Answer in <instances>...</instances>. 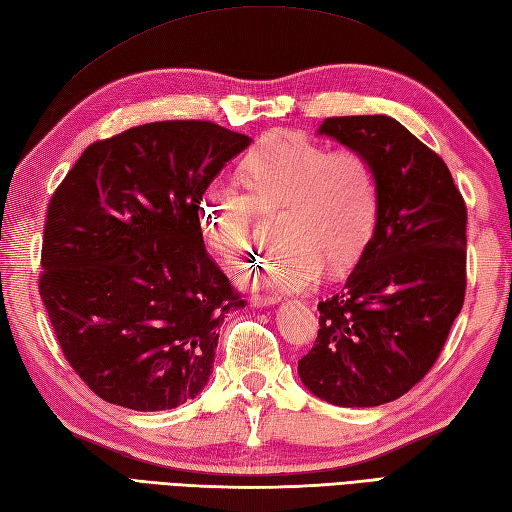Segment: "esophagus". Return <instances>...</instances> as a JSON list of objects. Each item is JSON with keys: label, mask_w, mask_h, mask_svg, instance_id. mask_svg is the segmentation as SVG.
<instances>
[{"label": "esophagus", "mask_w": 512, "mask_h": 512, "mask_svg": "<svg viewBox=\"0 0 512 512\" xmlns=\"http://www.w3.org/2000/svg\"><path fill=\"white\" fill-rule=\"evenodd\" d=\"M277 301H279L277 295H253V297H250V303H253L255 308L273 306V303H277Z\"/></svg>", "instance_id": "obj_1"}]
</instances>
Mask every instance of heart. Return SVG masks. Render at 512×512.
<instances>
[{
  "mask_svg": "<svg viewBox=\"0 0 512 512\" xmlns=\"http://www.w3.org/2000/svg\"><path fill=\"white\" fill-rule=\"evenodd\" d=\"M239 182L206 184L198 204L204 242L228 266L253 253L257 209L279 215L281 246L250 273L279 290L319 284L325 264L352 266L374 237L380 215L376 162L361 149H330L295 134H270L248 151Z\"/></svg>",
  "mask_w": 512,
  "mask_h": 512,
  "instance_id": "heart-1",
  "label": "heart"
}]
</instances>
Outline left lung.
I'll use <instances>...</instances> for the list:
<instances>
[{
	"label": "left lung",
	"mask_w": 512,
	"mask_h": 512,
	"mask_svg": "<svg viewBox=\"0 0 512 512\" xmlns=\"http://www.w3.org/2000/svg\"><path fill=\"white\" fill-rule=\"evenodd\" d=\"M319 134L376 162L380 215L341 292L319 301L299 361L314 396L378 407L436 365L466 292V204L444 160L391 116H332Z\"/></svg>",
	"instance_id": "left-lung-1"
}]
</instances>
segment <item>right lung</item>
I'll use <instances>...</instances> for the list:
<instances>
[{
    "label": "right lung",
    "instance_id": "1",
    "mask_svg": "<svg viewBox=\"0 0 512 512\" xmlns=\"http://www.w3.org/2000/svg\"><path fill=\"white\" fill-rule=\"evenodd\" d=\"M248 143L211 121L138 125L92 143L52 193L39 295L99 398L162 411L209 380L217 330L244 299L206 253L198 204Z\"/></svg>",
    "mask_w": 512,
    "mask_h": 512
}]
</instances>
